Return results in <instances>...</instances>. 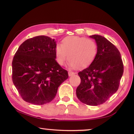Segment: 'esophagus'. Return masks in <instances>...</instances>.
I'll return each mask as SVG.
<instances>
[{
    "instance_id": "1",
    "label": "esophagus",
    "mask_w": 134,
    "mask_h": 134,
    "mask_svg": "<svg viewBox=\"0 0 134 134\" xmlns=\"http://www.w3.org/2000/svg\"><path fill=\"white\" fill-rule=\"evenodd\" d=\"M68 74H69V76H73V75L75 74V72H72V71H69Z\"/></svg>"
}]
</instances>
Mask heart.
Listing matches in <instances>:
<instances>
[{
	"label": "heart",
	"instance_id": "heart-1",
	"mask_svg": "<svg viewBox=\"0 0 134 134\" xmlns=\"http://www.w3.org/2000/svg\"><path fill=\"white\" fill-rule=\"evenodd\" d=\"M98 48L93 40L77 36H68L62 40V45L55 47L56 60L60 65L66 61L76 68L88 66L96 58Z\"/></svg>",
	"mask_w": 134,
	"mask_h": 134
}]
</instances>
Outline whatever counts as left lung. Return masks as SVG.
Here are the masks:
<instances>
[{
    "label": "left lung",
    "mask_w": 134,
    "mask_h": 134,
    "mask_svg": "<svg viewBox=\"0 0 134 134\" xmlns=\"http://www.w3.org/2000/svg\"><path fill=\"white\" fill-rule=\"evenodd\" d=\"M90 37L96 41L98 52L91 65L78 72L81 82L76 95L82 103L96 106L118 90L124 66L120 51L109 40L98 35Z\"/></svg>",
    "instance_id": "left-lung-1"
}]
</instances>
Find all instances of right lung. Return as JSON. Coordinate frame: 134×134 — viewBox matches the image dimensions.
I'll return each mask as SVG.
<instances>
[{"label": "right lung", "instance_id": "obj_1", "mask_svg": "<svg viewBox=\"0 0 134 134\" xmlns=\"http://www.w3.org/2000/svg\"><path fill=\"white\" fill-rule=\"evenodd\" d=\"M56 41L47 36L29 38L21 44L12 62V80L24 100L43 105L54 99L68 73L57 62Z\"/></svg>", "mask_w": 134, "mask_h": 134}]
</instances>
